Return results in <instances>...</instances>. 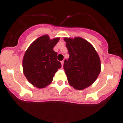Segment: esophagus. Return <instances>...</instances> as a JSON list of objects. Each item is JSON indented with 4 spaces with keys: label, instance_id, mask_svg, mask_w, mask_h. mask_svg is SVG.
Returning <instances> with one entry per match:
<instances>
[{
    "label": "esophagus",
    "instance_id": "1",
    "mask_svg": "<svg viewBox=\"0 0 123 123\" xmlns=\"http://www.w3.org/2000/svg\"><path fill=\"white\" fill-rule=\"evenodd\" d=\"M64 61H62L61 62V64H62V67H63V65H64Z\"/></svg>",
    "mask_w": 123,
    "mask_h": 123
}]
</instances>
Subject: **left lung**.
Wrapping results in <instances>:
<instances>
[{
  "mask_svg": "<svg viewBox=\"0 0 123 123\" xmlns=\"http://www.w3.org/2000/svg\"><path fill=\"white\" fill-rule=\"evenodd\" d=\"M69 55L64 62L68 82L74 89L83 90L92 85L100 72V60L89 42L81 37L64 38Z\"/></svg>",
  "mask_w": 123,
  "mask_h": 123,
  "instance_id": "left-lung-1",
  "label": "left lung"
}]
</instances>
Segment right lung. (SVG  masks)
I'll return each instance as SVG.
<instances>
[{
  "mask_svg": "<svg viewBox=\"0 0 123 123\" xmlns=\"http://www.w3.org/2000/svg\"><path fill=\"white\" fill-rule=\"evenodd\" d=\"M59 38L50 40L44 35L37 38L26 50L23 60V72L28 81L36 87L42 89L51 83L61 64L56 59L54 50Z\"/></svg>",
  "mask_w": 123,
  "mask_h": 123,
  "instance_id": "right-lung-1",
  "label": "right lung"
}]
</instances>
